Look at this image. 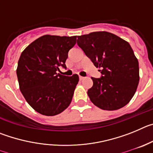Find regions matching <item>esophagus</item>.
<instances>
[{
	"label": "esophagus",
	"mask_w": 153,
	"mask_h": 153,
	"mask_svg": "<svg viewBox=\"0 0 153 153\" xmlns=\"http://www.w3.org/2000/svg\"><path fill=\"white\" fill-rule=\"evenodd\" d=\"M79 80H83V79H85V77H83V76H79Z\"/></svg>",
	"instance_id": "34e87169"
}]
</instances>
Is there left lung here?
<instances>
[{"instance_id": "8db88e82", "label": "left lung", "mask_w": 153, "mask_h": 153, "mask_svg": "<svg viewBox=\"0 0 153 153\" xmlns=\"http://www.w3.org/2000/svg\"><path fill=\"white\" fill-rule=\"evenodd\" d=\"M77 45L102 74L91 77L93 85L87 91L91 102L104 110L126 106L140 81L139 62L129 43L113 33L99 31L78 36Z\"/></svg>"}]
</instances>
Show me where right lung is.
I'll list each match as a JSON object with an SVG mask.
<instances>
[{
	"label": "right lung",
	"mask_w": 153,
	"mask_h": 153,
	"mask_svg": "<svg viewBox=\"0 0 153 153\" xmlns=\"http://www.w3.org/2000/svg\"><path fill=\"white\" fill-rule=\"evenodd\" d=\"M76 36L44 35L32 42L21 53L17 68L20 90L34 110L44 116H55L67 109L72 100L79 76L57 74L66 68L68 52Z\"/></svg>",
	"instance_id": "right-lung-1"
}]
</instances>
